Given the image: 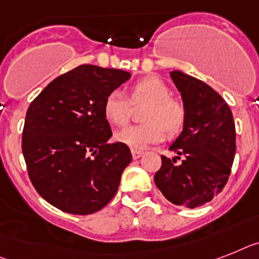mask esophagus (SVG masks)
<instances>
[{"label":"esophagus","instance_id":"esophagus-1","mask_svg":"<svg viewBox=\"0 0 259 259\" xmlns=\"http://www.w3.org/2000/svg\"><path fill=\"white\" fill-rule=\"evenodd\" d=\"M143 151H138V149H132V157L134 159H139V157H142L143 156Z\"/></svg>","mask_w":259,"mask_h":259}]
</instances>
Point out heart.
<instances>
[{
  "instance_id": "b5f03b06",
  "label": "heart",
  "mask_w": 259,
  "mask_h": 259,
  "mask_svg": "<svg viewBox=\"0 0 259 259\" xmlns=\"http://www.w3.org/2000/svg\"><path fill=\"white\" fill-rule=\"evenodd\" d=\"M149 103L144 114L145 124L131 125L116 134V140L132 149H144L149 144L163 142L165 130L176 135L183 130L187 111L181 102L170 98V90L157 76H147L131 87L130 99L120 91L107 94L103 102V115L112 125L121 127L131 119L132 104Z\"/></svg>"
}]
</instances>
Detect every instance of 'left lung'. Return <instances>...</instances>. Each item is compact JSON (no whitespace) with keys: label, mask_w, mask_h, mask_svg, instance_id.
I'll list each match as a JSON object with an SVG mask.
<instances>
[{"label":"left lung","mask_w":259,"mask_h":259,"mask_svg":"<svg viewBox=\"0 0 259 259\" xmlns=\"http://www.w3.org/2000/svg\"><path fill=\"white\" fill-rule=\"evenodd\" d=\"M170 78L180 91L187 119L169 149L180 164L161 156L155 184L175 205L197 208L211 201L228 183L236 155V125L229 106L206 83L181 71Z\"/></svg>","instance_id":"8db88e82"}]
</instances>
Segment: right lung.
<instances>
[{"label": "right lung", "instance_id": "right-lung-1", "mask_svg": "<svg viewBox=\"0 0 259 259\" xmlns=\"http://www.w3.org/2000/svg\"><path fill=\"white\" fill-rule=\"evenodd\" d=\"M131 74L82 65L58 76L30 103L22 153L30 181L49 204L71 214H91L116 194L131 151L112 136L103 115L107 94Z\"/></svg>", "mask_w": 259, "mask_h": 259}]
</instances>
